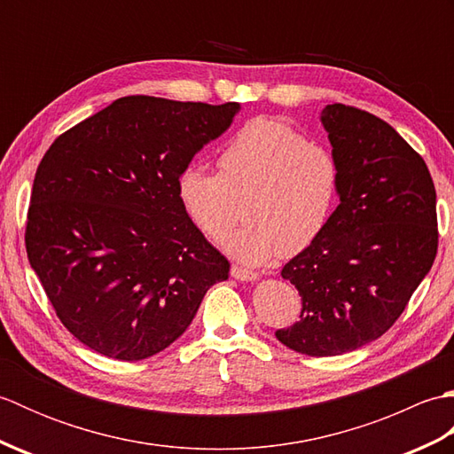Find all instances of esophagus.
I'll return each instance as SVG.
<instances>
[{"instance_id": "obj_1", "label": "esophagus", "mask_w": 454, "mask_h": 454, "mask_svg": "<svg viewBox=\"0 0 454 454\" xmlns=\"http://www.w3.org/2000/svg\"><path fill=\"white\" fill-rule=\"evenodd\" d=\"M230 273H232V277H234V278H238V281H246V283H249V281H257V278H259V275H257V273H254V271H247V269L239 267V265H232V269H230Z\"/></svg>"}]
</instances>
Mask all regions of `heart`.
<instances>
[{"label":"heart","mask_w":454,"mask_h":454,"mask_svg":"<svg viewBox=\"0 0 454 454\" xmlns=\"http://www.w3.org/2000/svg\"><path fill=\"white\" fill-rule=\"evenodd\" d=\"M340 192L341 163L333 150L273 117L246 122L228 140L218 173L191 163L177 179L183 208L210 239L234 228L244 205L247 224L224 247L252 267L310 247L332 222Z\"/></svg>","instance_id":"1"}]
</instances>
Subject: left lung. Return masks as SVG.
I'll return each mask as SVG.
<instances>
[{
    "mask_svg": "<svg viewBox=\"0 0 454 454\" xmlns=\"http://www.w3.org/2000/svg\"><path fill=\"white\" fill-rule=\"evenodd\" d=\"M320 121L341 163L325 232L283 267L301 320L277 330L288 349L333 356L388 332L437 255V195L426 161L388 122L333 103Z\"/></svg>",
    "mask_w": 454,
    "mask_h": 454,
    "instance_id": "1",
    "label": "left lung"
}]
</instances>
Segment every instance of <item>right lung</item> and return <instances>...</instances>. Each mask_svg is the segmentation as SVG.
<instances>
[{
    "label": "right lung",
    "instance_id": "add662e5",
    "mask_svg": "<svg viewBox=\"0 0 454 454\" xmlns=\"http://www.w3.org/2000/svg\"><path fill=\"white\" fill-rule=\"evenodd\" d=\"M239 103L130 95L75 124L38 163L25 246L56 316L90 349L142 361L187 330L228 259L183 208L179 173Z\"/></svg>",
    "mask_w": 454,
    "mask_h": 454
}]
</instances>
